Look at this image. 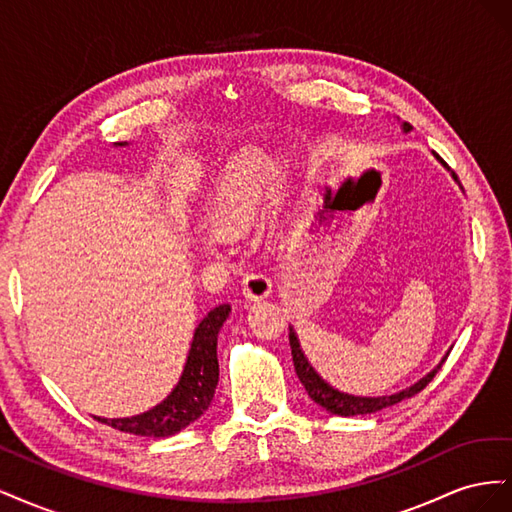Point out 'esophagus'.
<instances>
[{"label": "esophagus", "instance_id": "34e87169", "mask_svg": "<svg viewBox=\"0 0 512 512\" xmlns=\"http://www.w3.org/2000/svg\"><path fill=\"white\" fill-rule=\"evenodd\" d=\"M241 288H243V294L247 301H262L271 294V280L265 273L254 271V273H247L243 277Z\"/></svg>", "mask_w": 512, "mask_h": 512}]
</instances>
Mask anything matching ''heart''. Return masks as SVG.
Returning a JSON list of instances; mask_svg holds the SVG:
<instances>
[{
    "label": "heart",
    "instance_id": "1",
    "mask_svg": "<svg viewBox=\"0 0 512 512\" xmlns=\"http://www.w3.org/2000/svg\"><path fill=\"white\" fill-rule=\"evenodd\" d=\"M275 175L277 164L269 153L260 149L239 153L228 164L211 200L209 224L213 232L232 237L254 224ZM220 245L222 241L214 235L200 237V247L207 254L218 252Z\"/></svg>",
    "mask_w": 512,
    "mask_h": 512
}]
</instances>
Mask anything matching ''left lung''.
Returning <instances> with one entry per match:
<instances>
[{"instance_id": "left-lung-1", "label": "left lung", "mask_w": 512, "mask_h": 512, "mask_svg": "<svg viewBox=\"0 0 512 512\" xmlns=\"http://www.w3.org/2000/svg\"><path fill=\"white\" fill-rule=\"evenodd\" d=\"M410 130H412L410 123H404V132H410ZM433 156H436V153H433ZM436 158L440 160V156H436ZM440 162L444 164V160H440ZM455 181H457V177H455ZM288 337H290V348H292L294 371H297V376H299L301 384L305 386L307 395L312 397L320 408L329 410L331 414H337V416L371 414V412H378V410H384V408H389V406H395V404H399V401H404V399H408V397H412L416 393H421L425 386L433 380V376L438 374V369L442 367V363L446 361V356H448V352H446L444 359L436 367H433L425 378H421L416 384L408 386V389H404V391L393 393V395H382V397H354V395H348V393H342V391L333 389L329 382H324L318 376V371L312 367V363H309L307 356L303 354L301 344H299V337H297V333H294L292 327H290Z\"/></svg>"}]
</instances>
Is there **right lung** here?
Masks as SVG:
<instances>
[{
	"label": "right lung",
	"mask_w": 512,
	"mask_h": 512,
	"mask_svg": "<svg viewBox=\"0 0 512 512\" xmlns=\"http://www.w3.org/2000/svg\"><path fill=\"white\" fill-rule=\"evenodd\" d=\"M126 145V143H117ZM230 314V305L213 307L211 312L200 320L194 331L192 346L188 352V361L183 365L181 378L175 384L170 395L160 401L151 410L128 416V418H100L96 421L111 425L119 431L134 433V436L147 438H168L175 436L177 431L194 423L196 418L203 416L215 395V386L220 380L218 365V333L224 320Z\"/></svg>",
	"instance_id": "right-lung-1"
}]
</instances>
